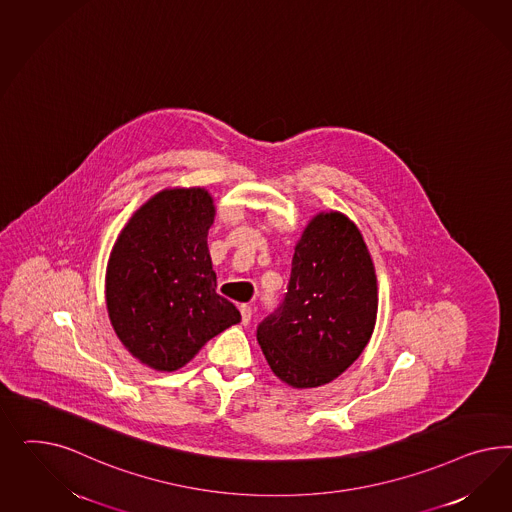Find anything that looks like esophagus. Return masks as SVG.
Returning <instances> with one entry per match:
<instances>
[{"instance_id":"1","label":"esophagus","mask_w":512,"mask_h":512,"mask_svg":"<svg viewBox=\"0 0 512 512\" xmlns=\"http://www.w3.org/2000/svg\"><path fill=\"white\" fill-rule=\"evenodd\" d=\"M240 313H242V323H244V325H248L249 321H251V315H253L251 306H248V304H242V306H240Z\"/></svg>"}]
</instances>
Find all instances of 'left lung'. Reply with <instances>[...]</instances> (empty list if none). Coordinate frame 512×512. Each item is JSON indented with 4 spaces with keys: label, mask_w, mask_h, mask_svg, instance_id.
I'll return each instance as SVG.
<instances>
[{
    "label": "left lung",
    "mask_w": 512,
    "mask_h": 512,
    "mask_svg": "<svg viewBox=\"0 0 512 512\" xmlns=\"http://www.w3.org/2000/svg\"><path fill=\"white\" fill-rule=\"evenodd\" d=\"M377 304L372 255L357 225L319 212L296 242L283 304L257 328L270 370L293 388L334 381L372 338Z\"/></svg>",
    "instance_id": "left-lung-1"
}]
</instances>
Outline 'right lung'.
<instances>
[{"label":"right lung","mask_w":512,"mask_h":512,"mask_svg":"<svg viewBox=\"0 0 512 512\" xmlns=\"http://www.w3.org/2000/svg\"><path fill=\"white\" fill-rule=\"evenodd\" d=\"M216 217L204 187H167L129 217L107 264L110 325L155 372H176L229 326L233 302L216 293L208 229Z\"/></svg>","instance_id":"right-lung-1"}]
</instances>
